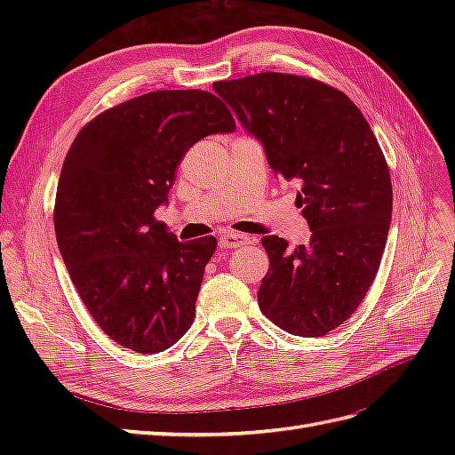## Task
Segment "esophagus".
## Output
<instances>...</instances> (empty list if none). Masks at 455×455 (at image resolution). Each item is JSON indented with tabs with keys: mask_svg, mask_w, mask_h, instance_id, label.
Segmentation results:
<instances>
[{
	"mask_svg": "<svg viewBox=\"0 0 455 455\" xmlns=\"http://www.w3.org/2000/svg\"><path fill=\"white\" fill-rule=\"evenodd\" d=\"M254 241H256L254 237L243 235V233H226V235L220 237L218 246H220V249H239V246L251 244Z\"/></svg>",
	"mask_w": 455,
	"mask_h": 455,
	"instance_id": "esophagus-1",
	"label": "esophagus"
}]
</instances>
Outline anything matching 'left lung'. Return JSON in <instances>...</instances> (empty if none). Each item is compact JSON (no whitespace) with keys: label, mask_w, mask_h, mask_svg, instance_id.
Segmentation results:
<instances>
[{"label":"left lung","mask_w":455,"mask_h":455,"mask_svg":"<svg viewBox=\"0 0 455 455\" xmlns=\"http://www.w3.org/2000/svg\"><path fill=\"white\" fill-rule=\"evenodd\" d=\"M212 87L275 176L301 186L296 204L311 229L294 251L261 239L269 271L258 306L288 334L324 336L359 307L385 251L393 188L381 148L361 109L316 79L264 72Z\"/></svg>","instance_id":"8db88e82"}]
</instances>
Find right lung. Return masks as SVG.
I'll use <instances>...</instances> for the list:
<instances>
[{
  "label": "right lung",
  "mask_w": 455,
  "mask_h": 455,
  "mask_svg": "<svg viewBox=\"0 0 455 455\" xmlns=\"http://www.w3.org/2000/svg\"><path fill=\"white\" fill-rule=\"evenodd\" d=\"M235 129L206 91H156L94 117L68 149L54 203L64 264L91 316L119 346L172 347L196 319L214 237L180 243L154 218L178 163L209 134Z\"/></svg>",
  "instance_id": "1"
}]
</instances>
